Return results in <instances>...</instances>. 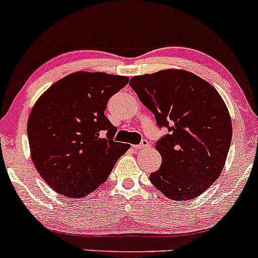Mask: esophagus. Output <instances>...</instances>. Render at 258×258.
<instances>
[{"instance_id": "esophagus-1", "label": "esophagus", "mask_w": 258, "mask_h": 258, "mask_svg": "<svg viewBox=\"0 0 258 258\" xmlns=\"http://www.w3.org/2000/svg\"><path fill=\"white\" fill-rule=\"evenodd\" d=\"M149 145H150L149 141H147L146 139H144V140H141L140 144L137 145V146H134V147H135V149H138V150H143V149H146Z\"/></svg>"}]
</instances>
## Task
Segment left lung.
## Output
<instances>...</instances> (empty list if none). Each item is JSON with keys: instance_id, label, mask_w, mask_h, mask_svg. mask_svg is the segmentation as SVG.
Listing matches in <instances>:
<instances>
[{"instance_id": "obj_1", "label": "left lung", "mask_w": 258, "mask_h": 258, "mask_svg": "<svg viewBox=\"0 0 258 258\" xmlns=\"http://www.w3.org/2000/svg\"><path fill=\"white\" fill-rule=\"evenodd\" d=\"M129 85L168 134L156 143L160 169L153 186L175 201L195 199L216 181L231 143V120L221 95L186 71L167 69L138 75Z\"/></svg>"}]
</instances>
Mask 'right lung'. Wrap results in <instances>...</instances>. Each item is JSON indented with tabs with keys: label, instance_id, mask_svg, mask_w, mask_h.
I'll use <instances>...</instances> for the list:
<instances>
[{
	"label": "right lung",
	"instance_id": "obj_1",
	"mask_svg": "<svg viewBox=\"0 0 258 258\" xmlns=\"http://www.w3.org/2000/svg\"><path fill=\"white\" fill-rule=\"evenodd\" d=\"M128 83L120 75L77 72L54 83L34 105L28 119L31 160L59 195L91 194L129 149L113 140L117 128L105 115L109 98Z\"/></svg>",
	"mask_w": 258,
	"mask_h": 258
}]
</instances>
